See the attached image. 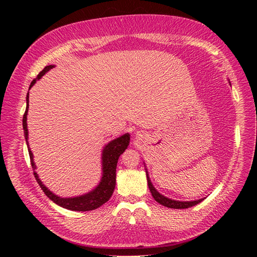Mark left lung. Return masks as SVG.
Masks as SVG:
<instances>
[{
	"instance_id": "obj_1",
	"label": "left lung",
	"mask_w": 257,
	"mask_h": 257,
	"mask_svg": "<svg viewBox=\"0 0 257 257\" xmlns=\"http://www.w3.org/2000/svg\"><path fill=\"white\" fill-rule=\"evenodd\" d=\"M147 180H148V186H149V190L152 194L153 198L158 201L159 204L168 207V208H174V209H185V208H190L192 206H195L197 204H199L203 199H198V200H194V201H177V200H173L169 199L165 196L161 195V194L154 189V186L152 185L149 177H148L147 174Z\"/></svg>"
}]
</instances>
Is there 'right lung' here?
<instances>
[{
    "instance_id": "obj_1",
    "label": "right lung",
    "mask_w": 257,
    "mask_h": 257,
    "mask_svg": "<svg viewBox=\"0 0 257 257\" xmlns=\"http://www.w3.org/2000/svg\"><path fill=\"white\" fill-rule=\"evenodd\" d=\"M53 65L46 66L43 71L37 75L35 79L32 80L30 84V89L32 88V85L36 82L37 79H40L41 77L51 69ZM28 108H29V92L27 95V108L25 114H23L22 119V125H23V132H25V137L26 142L28 145V150L29 155L31 160V164H32L33 170L35 169V164L33 162V154L30 150L29 143H28V126H27V114H28ZM130 144V135L125 134L119 138L114 139V141L110 142L108 144L103 150V177L102 180H100L99 184L96 186V189L93 190L92 192L85 194V195L78 196V197H73V198H61L57 195H54L52 192H50L46 186L42 183V181L38 178L37 174L34 172V177L36 179L37 183L40 184L41 189L43 192L49 197L53 203L57 205L63 207L68 210H73V211H91V210L97 209L102 205H104L106 201L109 200L111 197L114 186H115V169H116V163H118L119 157L125 151Z\"/></svg>"
}]
</instances>
